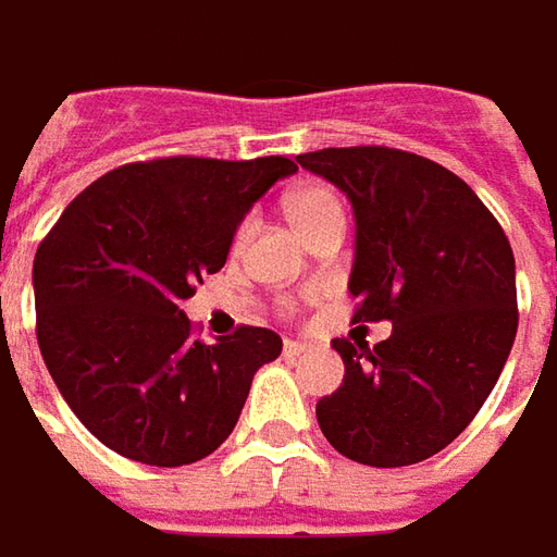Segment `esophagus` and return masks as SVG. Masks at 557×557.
Wrapping results in <instances>:
<instances>
[{
	"instance_id": "1",
	"label": "esophagus",
	"mask_w": 557,
	"mask_h": 557,
	"mask_svg": "<svg viewBox=\"0 0 557 557\" xmlns=\"http://www.w3.org/2000/svg\"><path fill=\"white\" fill-rule=\"evenodd\" d=\"M308 351H311V345H305V342H293V338H289V342L283 345V355L293 357V360H296V357H301V355H308Z\"/></svg>"
}]
</instances>
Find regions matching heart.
I'll return each instance as SVG.
<instances>
[{"label": "heart", "mask_w": 557, "mask_h": 557, "mask_svg": "<svg viewBox=\"0 0 557 557\" xmlns=\"http://www.w3.org/2000/svg\"><path fill=\"white\" fill-rule=\"evenodd\" d=\"M286 212H289V221L296 224L298 234H305L314 221L326 219V215H336L342 209H338L336 197L326 194V190H301V194H296L289 200Z\"/></svg>", "instance_id": "b5f03b06"}]
</instances>
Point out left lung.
Listing matches in <instances>:
<instances>
[{"label":"left lung","instance_id":"left-lung-1","mask_svg":"<svg viewBox=\"0 0 557 557\" xmlns=\"http://www.w3.org/2000/svg\"><path fill=\"white\" fill-rule=\"evenodd\" d=\"M296 160L355 209V320L392 323L373 348L333 342L345 379L317 400L320 432L373 469L422 462L466 432L506 367L518 333L508 237L469 184L425 157L326 147Z\"/></svg>","mask_w":557,"mask_h":557}]
</instances>
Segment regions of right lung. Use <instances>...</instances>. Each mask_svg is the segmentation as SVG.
Listing matches in <instances>:
<instances>
[{
  "label": "right lung",
  "mask_w": 557,
  "mask_h": 557,
  "mask_svg": "<svg viewBox=\"0 0 557 557\" xmlns=\"http://www.w3.org/2000/svg\"><path fill=\"white\" fill-rule=\"evenodd\" d=\"M298 165L286 157L128 163L88 184L33 259L36 338L58 392L104 447L175 469L219 450L252 375L283 338L240 326L190 336L184 298L224 268L246 212Z\"/></svg>",
  "instance_id": "right-lung-1"
}]
</instances>
